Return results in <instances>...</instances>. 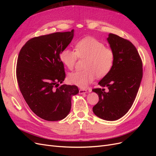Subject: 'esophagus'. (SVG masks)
<instances>
[{
  "instance_id": "esophagus-1",
  "label": "esophagus",
  "mask_w": 156,
  "mask_h": 156,
  "mask_svg": "<svg viewBox=\"0 0 156 156\" xmlns=\"http://www.w3.org/2000/svg\"><path fill=\"white\" fill-rule=\"evenodd\" d=\"M87 92V90H85V89H79V94H86Z\"/></svg>"
}]
</instances>
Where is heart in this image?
Returning a JSON list of instances; mask_svg holds the SVG:
<instances>
[{
  "label": "heart",
  "instance_id": "b5f03b06",
  "mask_svg": "<svg viewBox=\"0 0 156 156\" xmlns=\"http://www.w3.org/2000/svg\"><path fill=\"white\" fill-rule=\"evenodd\" d=\"M79 59L84 61V69L70 73L68 81L80 88H86L96 76L105 77L110 72L115 60L113 50L103 42L92 37L80 40L75 45V51L64 49L60 52V59L66 67L73 69Z\"/></svg>",
  "mask_w": 156,
  "mask_h": 156
}]
</instances>
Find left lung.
Segmentation results:
<instances>
[{
	"mask_svg": "<svg viewBox=\"0 0 156 156\" xmlns=\"http://www.w3.org/2000/svg\"><path fill=\"white\" fill-rule=\"evenodd\" d=\"M107 40L115 60L110 72L99 82L103 88L92 90L99 96L92 110L100 119L113 121L125 115L133 105L143 78V62L129 40L114 34L108 35Z\"/></svg>",
	"mask_w": 156,
	"mask_h": 156,
	"instance_id": "1",
	"label": "left lung"
}]
</instances>
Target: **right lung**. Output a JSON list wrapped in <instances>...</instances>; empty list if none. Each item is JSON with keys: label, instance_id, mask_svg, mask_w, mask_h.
Returning a JSON list of instances; mask_svg holds the SVG:
<instances>
[{"label": "right lung", "instance_id": "obj_1", "mask_svg": "<svg viewBox=\"0 0 156 156\" xmlns=\"http://www.w3.org/2000/svg\"><path fill=\"white\" fill-rule=\"evenodd\" d=\"M73 37V30L34 37L19 53L16 77L20 90L32 111L45 120L64 119L71 109V96L79 93L75 85H59L66 77L60 54Z\"/></svg>", "mask_w": 156, "mask_h": 156}]
</instances>
